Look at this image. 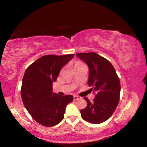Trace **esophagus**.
Returning a JSON list of instances; mask_svg holds the SVG:
<instances>
[{"instance_id":"34e87169","label":"esophagus","mask_w":147,"mask_h":147,"mask_svg":"<svg viewBox=\"0 0 147 147\" xmlns=\"http://www.w3.org/2000/svg\"><path fill=\"white\" fill-rule=\"evenodd\" d=\"M74 100H80L81 99V97H79V96H76V95H74Z\"/></svg>"}]
</instances>
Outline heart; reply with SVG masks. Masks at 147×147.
Returning a JSON list of instances; mask_svg holds the SVG:
<instances>
[{
    "instance_id": "heart-1",
    "label": "heart",
    "mask_w": 147,
    "mask_h": 147,
    "mask_svg": "<svg viewBox=\"0 0 147 147\" xmlns=\"http://www.w3.org/2000/svg\"><path fill=\"white\" fill-rule=\"evenodd\" d=\"M82 64H84L82 62H77V63H76L75 65H82Z\"/></svg>"
}]
</instances>
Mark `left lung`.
<instances>
[{"mask_svg":"<svg viewBox=\"0 0 147 147\" xmlns=\"http://www.w3.org/2000/svg\"><path fill=\"white\" fill-rule=\"evenodd\" d=\"M89 69L88 84L95 93L92 102L87 97V106L80 111L82 117L92 124L102 123L113 115L119 104L120 83L113 65L95 52L77 53Z\"/></svg>","mask_w":147,"mask_h":147,"instance_id":"1","label":"left lung"}]
</instances>
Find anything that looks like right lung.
<instances>
[{
	"mask_svg": "<svg viewBox=\"0 0 147 147\" xmlns=\"http://www.w3.org/2000/svg\"><path fill=\"white\" fill-rule=\"evenodd\" d=\"M74 55H44L25 70L21 90L22 102L32 118L43 126H53L61 122L67 105L74 100L72 95L53 93L52 85Z\"/></svg>",
	"mask_w": 147,
	"mask_h": 147,
	"instance_id": "add662e5",
	"label": "right lung"
}]
</instances>
